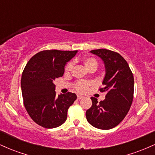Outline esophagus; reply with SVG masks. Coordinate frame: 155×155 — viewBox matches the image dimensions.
I'll return each mask as SVG.
<instances>
[{
    "label": "esophagus",
    "instance_id": "34e87169",
    "mask_svg": "<svg viewBox=\"0 0 155 155\" xmlns=\"http://www.w3.org/2000/svg\"><path fill=\"white\" fill-rule=\"evenodd\" d=\"M83 98V96L81 95H77V99L78 100H81V99Z\"/></svg>",
    "mask_w": 155,
    "mask_h": 155
}]
</instances>
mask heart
Listing matches in <instances>:
<instances>
[{
  "instance_id": "b5f03b06",
  "label": "heart",
  "mask_w": 155,
  "mask_h": 155,
  "mask_svg": "<svg viewBox=\"0 0 155 155\" xmlns=\"http://www.w3.org/2000/svg\"><path fill=\"white\" fill-rule=\"evenodd\" d=\"M83 63L84 66L87 70H95L98 65V63H97V60L95 59L94 58L92 57H87V58H84ZM73 68V63L72 62H69L68 63L65 65V72L69 73L72 70ZM92 86V83L91 81H79L76 83L75 85V90L78 92L80 93H85L87 92L89 88Z\"/></svg>"
}]
</instances>
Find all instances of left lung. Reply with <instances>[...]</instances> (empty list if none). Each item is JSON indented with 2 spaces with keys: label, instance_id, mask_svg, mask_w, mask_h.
Wrapping results in <instances>:
<instances>
[{
  "label": "left lung",
  "instance_id": "8db88e82",
  "mask_svg": "<svg viewBox=\"0 0 155 155\" xmlns=\"http://www.w3.org/2000/svg\"><path fill=\"white\" fill-rule=\"evenodd\" d=\"M90 51L104 62L106 73L99 91L106 92V98L98 103L91 97L87 120L96 128L109 130L118 125L128 113L133 100L134 78L127 61L119 53L106 49Z\"/></svg>",
  "mask_w": 155,
  "mask_h": 155
}]
</instances>
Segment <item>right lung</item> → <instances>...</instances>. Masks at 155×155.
<instances>
[{
	"mask_svg": "<svg viewBox=\"0 0 155 155\" xmlns=\"http://www.w3.org/2000/svg\"><path fill=\"white\" fill-rule=\"evenodd\" d=\"M77 50H44L26 64L21 78L23 104L29 116L45 128H54L65 122L68 108L76 100L75 93L56 95L54 80L63 76L67 62Z\"/></svg>",
	"mask_w": 155,
	"mask_h": 155,
	"instance_id": "obj_1",
	"label": "right lung"
}]
</instances>
